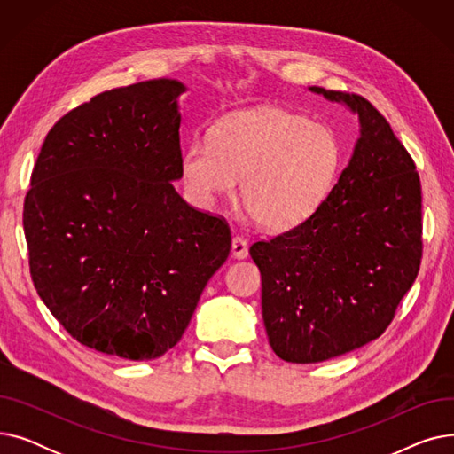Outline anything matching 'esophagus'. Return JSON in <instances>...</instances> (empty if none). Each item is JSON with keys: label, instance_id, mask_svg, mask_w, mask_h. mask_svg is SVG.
I'll return each instance as SVG.
<instances>
[{"label": "esophagus", "instance_id": "1", "mask_svg": "<svg viewBox=\"0 0 454 454\" xmlns=\"http://www.w3.org/2000/svg\"><path fill=\"white\" fill-rule=\"evenodd\" d=\"M231 255L237 257V259H245L248 255V243H247L245 237H241V235L233 237V241H231Z\"/></svg>", "mask_w": 454, "mask_h": 454}]
</instances>
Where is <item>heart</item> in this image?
I'll return each mask as SVG.
<instances>
[{"label":"heart","mask_w":454,"mask_h":454,"mask_svg":"<svg viewBox=\"0 0 454 454\" xmlns=\"http://www.w3.org/2000/svg\"><path fill=\"white\" fill-rule=\"evenodd\" d=\"M340 145L325 125L279 108L228 115L193 139L182 158L189 193L209 206L241 180V202L254 221L287 230L305 221L335 182Z\"/></svg>","instance_id":"b5f03b06"}]
</instances>
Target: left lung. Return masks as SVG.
Instances as JSON below:
<instances>
[{"instance_id": "1", "label": "left lung", "mask_w": 454, "mask_h": 454, "mask_svg": "<svg viewBox=\"0 0 454 454\" xmlns=\"http://www.w3.org/2000/svg\"><path fill=\"white\" fill-rule=\"evenodd\" d=\"M311 90L359 114L361 137L313 215L250 247L269 344L296 364L333 359L383 335L423 255L421 184L409 151L361 95Z\"/></svg>"}]
</instances>
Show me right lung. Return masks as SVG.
<instances>
[{
	"label": "right lung",
	"instance_id": "add662e5",
	"mask_svg": "<svg viewBox=\"0 0 454 454\" xmlns=\"http://www.w3.org/2000/svg\"><path fill=\"white\" fill-rule=\"evenodd\" d=\"M182 91L143 81L62 115L23 202L38 296L75 340L121 359L178 344L231 248L228 223L171 182L182 178Z\"/></svg>",
	"mask_w": 454,
	"mask_h": 454
}]
</instances>
